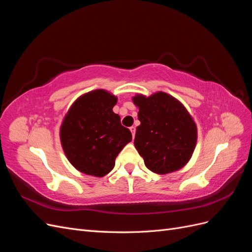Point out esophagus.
<instances>
[{
  "mask_svg": "<svg viewBox=\"0 0 252 252\" xmlns=\"http://www.w3.org/2000/svg\"><path fill=\"white\" fill-rule=\"evenodd\" d=\"M130 131L132 133V138H134V135H135V127L134 126L130 127Z\"/></svg>",
  "mask_w": 252,
  "mask_h": 252,
  "instance_id": "esophagus-1",
  "label": "esophagus"
}]
</instances>
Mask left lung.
<instances>
[{
	"label": "left lung",
	"mask_w": 252,
	"mask_h": 252,
	"mask_svg": "<svg viewBox=\"0 0 252 252\" xmlns=\"http://www.w3.org/2000/svg\"><path fill=\"white\" fill-rule=\"evenodd\" d=\"M141 125L136 127L134 146L148 169L167 174L182 169L191 158L197 141V128L178 98L158 91L149 96L136 94Z\"/></svg>",
	"instance_id": "obj_1"
}]
</instances>
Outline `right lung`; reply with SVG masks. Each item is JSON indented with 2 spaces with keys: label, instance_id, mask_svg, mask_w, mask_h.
Returning <instances> with one entry per match:
<instances>
[{
  "label": "right lung",
  "instance_id": "add662e5",
  "mask_svg": "<svg viewBox=\"0 0 252 252\" xmlns=\"http://www.w3.org/2000/svg\"><path fill=\"white\" fill-rule=\"evenodd\" d=\"M118 97L105 89L79 96L60 127V141L69 163L82 173L102 178L112 170L120 151L131 142L128 128L112 111Z\"/></svg>",
  "mask_w": 252,
  "mask_h": 252
}]
</instances>
